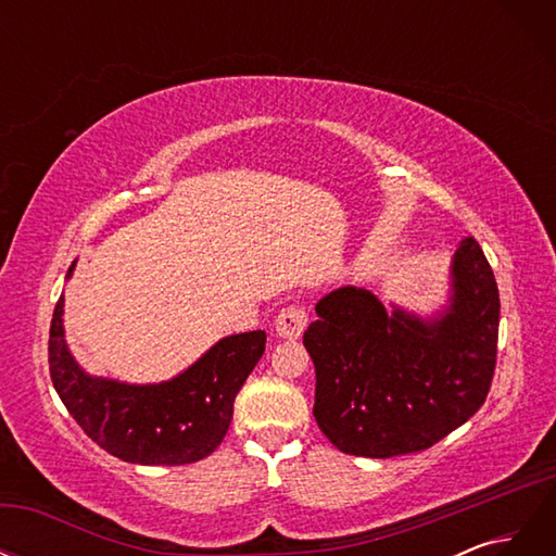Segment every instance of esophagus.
<instances>
[{"label": "esophagus", "mask_w": 556, "mask_h": 556, "mask_svg": "<svg viewBox=\"0 0 556 556\" xmlns=\"http://www.w3.org/2000/svg\"><path fill=\"white\" fill-rule=\"evenodd\" d=\"M306 325H308L306 311L299 306H288L282 308L280 315L276 317V333L280 339H299V336L304 333Z\"/></svg>", "instance_id": "34e87169"}]
</instances>
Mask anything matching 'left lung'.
<instances>
[{
  "instance_id": "8db88e82",
  "label": "left lung",
  "mask_w": 556,
  "mask_h": 556,
  "mask_svg": "<svg viewBox=\"0 0 556 556\" xmlns=\"http://www.w3.org/2000/svg\"><path fill=\"white\" fill-rule=\"evenodd\" d=\"M498 288L473 237L450 264L431 315L345 285L315 304L304 333L315 364L317 427L345 454L387 459L427 450L473 417L490 392Z\"/></svg>"
}]
</instances>
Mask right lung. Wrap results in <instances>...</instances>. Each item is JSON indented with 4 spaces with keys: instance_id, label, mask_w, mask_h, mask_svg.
<instances>
[{
    "instance_id": "right-lung-1",
    "label": "right lung",
    "mask_w": 556,
    "mask_h": 556,
    "mask_svg": "<svg viewBox=\"0 0 556 556\" xmlns=\"http://www.w3.org/2000/svg\"><path fill=\"white\" fill-rule=\"evenodd\" d=\"M76 260L66 271L74 276ZM64 296L50 323L48 364L55 392L90 439L113 457L141 466H182L223 443L233 399L264 355L266 333H231L178 376L162 382H121L90 376L64 339Z\"/></svg>"
}]
</instances>
